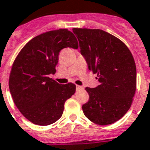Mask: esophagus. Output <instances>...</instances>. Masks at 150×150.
I'll use <instances>...</instances> for the list:
<instances>
[{
  "instance_id": "34e87169",
  "label": "esophagus",
  "mask_w": 150,
  "mask_h": 150,
  "mask_svg": "<svg viewBox=\"0 0 150 150\" xmlns=\"http://www.w3.org/2000/svg\"><path fill=\"white\" fill-rule=\"evenodd\" d=\"M83 89V87L82 86H76V90H80Z\"/></svg>"
}]
</instances>
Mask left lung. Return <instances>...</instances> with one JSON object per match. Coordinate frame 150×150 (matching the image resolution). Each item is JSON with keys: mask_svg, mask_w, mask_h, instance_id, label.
<instances>
[{"mask_svg": "<svg viewBox=\"0 0 150 150\" xmlns=\"http://www.w3.org/2000/svg\"><path fill=\"white\" fill-rule=\"evenodd\" d=\"M81 54L89 70L100 83L86 87L88 102L84 115L99 125H108L121 119L131 108L136 90V66L127 46L121 40L100 29L73 28Z\"/></svg>", "mask_w": 150, "mask_h": 150, "instance_id": "1", "label": "left lung"}]
</instances>
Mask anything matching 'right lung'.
<instances>
[{"label":"right lung","mask_w":150,"mask_h":150,"mask_svg":"<svg viewBox=\"0 0 150 150\" xmlns=\"http://www.w3.org/2000/svg\"><path fill=\"white\" fill-rule=\"evenodd\" d=\"M67 47H79L72 32H45L27 42L12 64L10 93L19 112L34 124L46 126L58 120L65 101L75 93V84L62 85L49 77L56 72L60 50Z\"/></svg>","instance_id":"1"}]
</instances>
